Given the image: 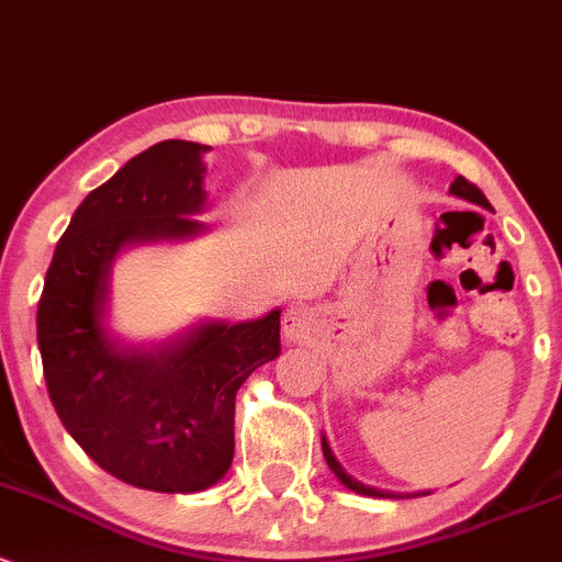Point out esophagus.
I'll return each instance as SVG.
<instances>
[{
	"mask_svg": "<svg viewBox=\"0 0 562 562\" xmlns=\"http://www.w3.org/2000/svg\"><path fill=\"white\" fill-rule=\"evenodd\" d=\"M281 327H283V335H286L289 340L303 338V335L311 329L308 311L300 308V305H289V308L283 311V316H281Z\"/></svg>",
	"mask_w": 562,
	"mask_h": 562,
	"instance_id": "34e87169",
	"label": "esophagus"
}]
</instances>
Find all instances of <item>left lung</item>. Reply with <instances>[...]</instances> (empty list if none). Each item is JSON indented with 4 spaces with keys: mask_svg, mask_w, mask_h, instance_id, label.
<instances>
[{
    "mask_svg": "<svg viewBox=\"0 0 562 562\" xmlns=\"http://www.w3.org/2000/svg\"><path fill=\"white\" fill-rule=\"evenodd\" d=\"M449 192H452L454 196H462V200L473 202V205H482V207H487V211H493V207H490V202H487V196L482 194V189H476L471 181H465V178H462V176L454 178V183H452V187H449ZM322 452H324V460H327L329 471H333L335 476L340 479V484H344V487H349L351 493H357V495H370V497H403V495H395V493H386V490L368 487V484L357 482L355 476H349V473L344 471V465H340V462L335 460L333 449H329L327 438H324V436H322ZM414 495H416V493H414ZM419 495H430V493H419Z\"/></svg>",
    "mask_w": 562,
    "mask_h": 562,
    "instance_id": "obj_1",
    "label": "left lung"
}]
</instances>
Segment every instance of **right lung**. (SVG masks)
I'll use <instances>...</instances> for the list:
<instances>
[{"label": "right lung", "mask_w": 562, "mask_h": 562, "mask_svg": "<svg viewBox=\"0 0 562 562\" xmlns=\"http://www.w3.org/2000/svg\"><path fill=\"white\" fill-rule=\"evenodd\" d=\"M207 146L161 140L126 161L72 213L37 305L50 403L110 476L154 493H200L233 465L235 395L281 355V311L257 322H200L159 346H126L108 327L121 248L205 233Z\"/></svg>", "instance_id": "obj_1"}]
</instances>
